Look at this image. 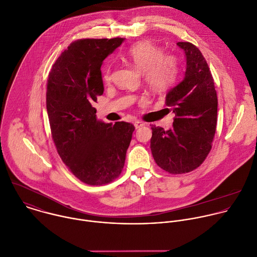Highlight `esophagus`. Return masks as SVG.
<instances>
[{
  "instance_id": "esophagus-1",
  "label": "esophagus",
  "mask_w": 257,
  "mask_h": 257,
  "mask_svg": "<svg viewBox=\"0 0 257 257\" xmlns=\"http://www.w3.org/2000/svg\"><path fill=\"white\" fill-rule=\"evenodd\" d=\"M144 125H145V123L140 122V121H136V122L134 123V126H135V128H136V129H138V128H140V127L144 126Z\"/></svg>"
}]
</instances>
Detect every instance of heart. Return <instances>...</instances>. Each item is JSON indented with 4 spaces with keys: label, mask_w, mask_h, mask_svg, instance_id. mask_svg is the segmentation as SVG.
<instances>
[{
    "label": "heart",
    "mask_w": 257,
    "mask_h": 257,
    "mask_svg": "<svg viewBox=\"0 0 257 257\" xmlns=\"http://www.w3.org/2000/svg\"><path fill=\"white\" fill-rule=\"evenodd\" d=\"M161 48L150 42H139L127 52V59L143 73L146 83L155 92H162L175 83L178 77V63L173 56H163ZM111 64L104 70V78H110Z\"/></svg>",
    "instance_id": "b5f03b06"
}]
</instances>
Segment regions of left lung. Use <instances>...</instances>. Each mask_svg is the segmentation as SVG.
Here are the masks:
<instances>
[{
	"label": "left lung",
	"mask_w": 257,
	"mask_h": 257,
	"mask_svg": "<svg viewBox=\"0 0 257 257\" xmlns=\"http://www.w3.org/2000/svg\"><path fill=\"white\" fill-rule=\"evenodd\" d=\"M186 57L184 78L165 96L175 113L173 127L152 125L150 148L156 164L169 174L196 169L212 148L218 99L214 79L202 52L190 42H178Z\"/></svg>",
	"instance_id": "obj_1"
}]
</instances>
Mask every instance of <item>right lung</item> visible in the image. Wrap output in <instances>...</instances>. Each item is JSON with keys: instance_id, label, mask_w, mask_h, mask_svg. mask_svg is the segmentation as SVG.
<instances>
[{"instance_id": "obj_1", "label": "right lung", "mask_w": 257, "mask_h": 257, "mask_svg": "<svg viewBox=\"0 0 257 257\" xmlns=\"http://www.w3.org/2000/svg\"><path fill=\"white\" fill-rule=\"evenodd\" d=\"M125 38L72 42L53 64L48 77L46 109L57 152L70 172L91 186L119 177L135 127L105 123L92 106L103 95L101 66Z\"/></svg>"}]
</instances>
